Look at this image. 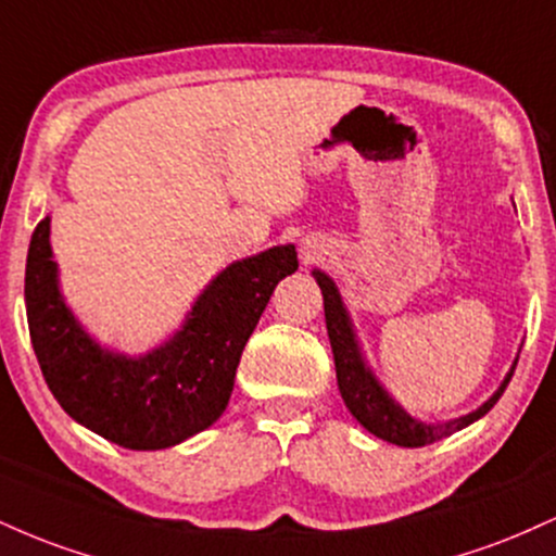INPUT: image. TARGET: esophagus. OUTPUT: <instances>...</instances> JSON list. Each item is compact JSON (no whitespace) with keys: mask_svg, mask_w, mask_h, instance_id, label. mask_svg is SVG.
Returning a JSON list of instances; mask_svg holds the SVG:
<instances>
[{"mask_svg":"<svg viewBox=\"0 0 556 556\" xmlns=\"http://www.w3.org/2000/svg\"><path fill=\"white\" fill-rule=\"evenodd\" d=\"M314 251H316V245H311V242H303V253H305V256L311 258V253H314Z\"/></svg>","mask_w":556,"mask_h":556,"instance_id":"esophagus-1","label":"esophagus"}]
</instances>
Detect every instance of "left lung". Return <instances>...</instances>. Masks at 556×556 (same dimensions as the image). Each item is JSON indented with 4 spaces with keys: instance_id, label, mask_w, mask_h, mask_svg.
<instances>
[{
    "instance_id": "8db88e82",
    "label": "left lung",
    "mask_w": 556,
    "mask_h": 556,
    "mask_svg": "<svg viewBox=\"0 0 556 556\" xmlns=\"http://www.w3.org/2000/svg\"><path fill=\"white\" fill-rule=\"evenodd\" d=\"M311 274H314V279L318 287H321L324 295V316H327L331 353H334L337 387H340L344 405L353 413V418L358 420L363 429L371 431L374 437L397 446H426L439 442V439L452 437L455 431H460L465 426L476 424L478 418L486 416L491 407L496 405V400L502 397L504 389H507L509 379H513L518 358H515L507 376H504L500 389H496L481 407L468 413V416L439 420V424H426V420L413 418L410 413L381 387V381L376 379L371 366H368L366 355H363L361 350L358 334H355L353 318H350L348 308H344V300L340 295V290H337L334 279L321 269H314Z\"/></svg>"
}]
</instances>
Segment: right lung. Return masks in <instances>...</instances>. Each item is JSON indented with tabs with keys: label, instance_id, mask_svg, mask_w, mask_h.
Returning <instances> with one entry per match:
<instances>
[{
	"label": "right lung",
	"instance_id": "obj_1",
	"mask_svg": "<svg viewBox=\"0 0 556 556\" xmlns=\"http://www.w3.org/2000/svg\"><path fill=\"white\" fill-rule=\"evenodd\" d=\"M49 222H38L30 238L25 311L38 366L62 410L125 450H167L216 424L274 287L298 271L295 245L232 261L167 342L125 355L96 342L62 298Z\"/></svg>",
	"mask_w": 556,
	"mask_h": 556
}]
</instances>
